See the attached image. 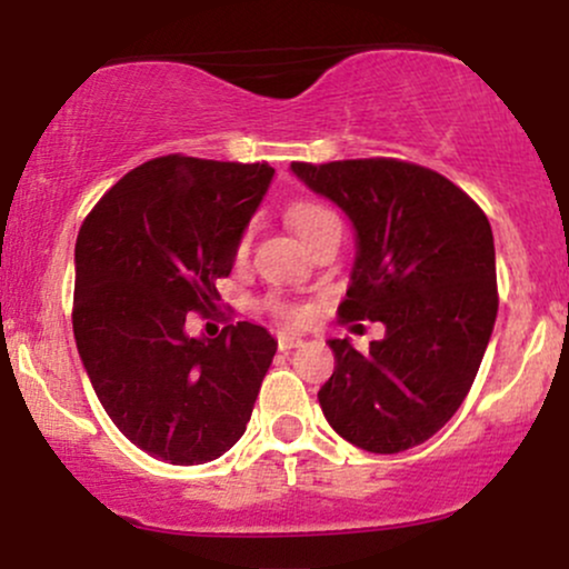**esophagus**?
Masks as SVG:
<instances>
[{
    "label": "esophagus",
    "instance_id": "esophagus-1",
    "mask_svg": "<svg viewBox=\"0 0 569 569\" xmlns=\"http://www.w3.org/2000/svg\"><path fill=\"white\" fill-rule=\"evenodd\" d=\"M299 345H302V337H297V335H278V348L283 350V352L299 348Z\"/></svg>",
    "mask_w": 569,
    "mask_h": 569
}]
</instances>
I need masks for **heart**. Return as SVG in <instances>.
I'll return each instance as SVG.
<instances>
[{"instance_id": "heart-1", "label": "heart", "mask_w": 569, "mask_h": 569, "mask_svg": "<svg viewBox=\"0 0 569 569\" xmlns=\"http://www.w3.org/2000/svg\"><path fill=\"white\" fill-rule=\"evenodd\" d=\"M289 221H291L293 230H297L299 238H302L305 243L310 246L312 238H316V234L321 232L323 227L337 224V217L329 211V208L321 206V202L302 200V202H293V206L289 208ZM248 246H251V230H243V232H240L234 251H238L240 257H243V253L248 251ZM267 307H270V310L276 312L280 321H286V323H297L299 318H302V310H299L297 305L278 302V299H272V302L267 305Z\"/></svg>"}]
</instances>
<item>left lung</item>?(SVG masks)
I'll return each instance as SVG.
<instances>
[{
	"label": "left lung",
	"mask_w": 569,
	"mask_h": 569,
	"mask_svg": "<svg viewBox=\"0 0 569 569\" xmlns=\"http://www.w3.org/2000/svg\"><path fill=\"white\" fill-rule=\"evenodd\" d=\"M358 232L342 323L382 321L358 352L329 339L337 367L318 390L345 441L393 455L428 441L460 409L485 358L495 316L492 227L447 176L396 158L291 162Z\"/></svg>",
	"instance_id": "left-lung-1"
}]
</instances>
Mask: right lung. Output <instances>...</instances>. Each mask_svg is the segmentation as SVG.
<instances>
[{
    "label": "right lung",
    "instance_id": "right-lung-1",
    "mask_svg": "<svg viewBox=\"0 0 569 569\" xmlns=\"http://www.w3.org/2000/svg\"><path fill=\"white\" fill-rule=\"evenodd\" d=\"M267 162L166 154L122 176L77 234L71 326L90 382L128 441L173 466L217 460L246 433L278 342L257 323L187 337L219 302L262 202Z\"/></svg>",
    "mask_w": 569,
    "mask_h": 569
}]
</instances>
